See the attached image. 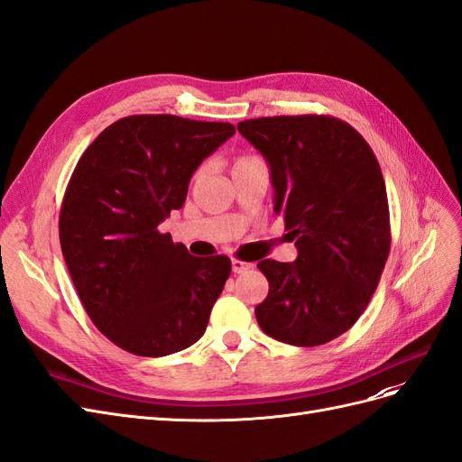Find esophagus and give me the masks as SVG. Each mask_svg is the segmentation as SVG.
Listing matches in <instances>:
<instances>
[{
	"label": "esophagus",
	"instance_id": "obj_1",
	"mask_svg": "<svg viewBox=\"0 0 462 462\" xmlns=\"http://www.w3.org/2000/svg\"><path fill=\"white\" fill-rule=\"evenodd\" d=\"M249 269H254V263H247V261H242V259H232V271L234 273H245Z\"/></svg>",
	"mask_w": 462,
	"mask_h": 462
}]
</instances>
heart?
Segmentation results:
<instances>
[{"label": "heart", "instance_id": "b5f03b06", "mask_svg": "<svg viewBox=\"0 0 462 462\" xmlns=\"http://www.w3.org/2000/svg\"><path fill=\"white\" fill-rule=\"evenodd\" d=\"M259 158L257 156H240V158H236V162H234V166H232V170L234 168H240V166H245V164H252V162H257Z\"/></svg>", "mask_w": 462, "mask_h": 462}]
</instances>
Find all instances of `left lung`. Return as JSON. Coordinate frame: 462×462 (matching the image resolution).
Instances as JSON below:
<instances>
[{"mask_svg":"<svg viewBox=\"0 0 462 462\" xmlns=\"http://www.w3.org/2000/svg\"><path fill=\"white\" fill-rule=\"evenodd\" d=\"M238 131L269 162L274 213L298 247L294 263H257L269 281L257 323L286 345H325L360 319L389 257L377 158L358 131L331 116L257 117Z\"/></svg>","mask_w":462,"mask_h":462,"instance_id":"8db88e82","label":"left lung"}]
</instances>
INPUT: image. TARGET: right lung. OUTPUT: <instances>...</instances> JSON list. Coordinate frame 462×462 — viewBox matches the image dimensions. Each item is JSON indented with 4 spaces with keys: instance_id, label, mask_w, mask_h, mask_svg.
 I'll list each match as a JSON object with an SVG mask.
<instances>
[{
    "instance_id": "add662e5",
    "label": "right lung",
    "mask_w": 462,
    "mask_h": 462,
    "mask_svg": "<svg viewBox=\"0 0 462 462\" xmlns=\"http://www.w3.org/2000/svg\"><path fill=\"white\" fill-rule=\"evenodd\" d=\"M234 134L222 122L127 116L79 158L60 213L61 254L90 321L131 354L161 358L205 333L232 263L189 255L158 224Z\"/></svg>"
}]
</instances>
